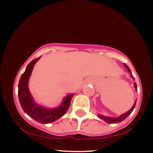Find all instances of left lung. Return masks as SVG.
<instances>
[{"mask_svg": "<svg viewBox=\"0 0 153 153\" xmlns=\"http://www.w3.org/2000/svg\"><path fill=\"white\" fill-rule=\"evenodd\" d=\"M124 65L126 68H127L128 72L130 73L129 76H130L131 78L133 79V80H134V78L133 77L132 74H131V72L130 71V69H129V67L127 66V65L124 63ZM134 86L135 90L137 91V87L136 82H134ZM136 103H137V99L135 100L134 103L133 104L132 107H131L130 109L128 111L125 112V113H124V114H121L120 116H119V117H108V116H104V115H102V114H98V117H99V119H103V121H105V122H106V123H108V124H117V123H119V122H122V121H124V119H127V117H129V115H130V114L131 113V112H132V111L134 110L135 105H136Z\"/></svg>", "mask_w": 153, "mask_h": 153, "instance_id": "8db88e82", "label": "left lung"}]
</instances>
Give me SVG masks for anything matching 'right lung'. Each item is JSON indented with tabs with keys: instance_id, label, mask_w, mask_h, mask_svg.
<instances>
[{
	"instance_id": "add662e5",
	"label": "right lung",
	"mask_w": 153,
	"mask_h": 153,
	"mask_svg": "<svg viewBox=\"0 0 153 153\" xmlns=\"http://www.w3.org/2000/svg\"><path fill=\"white\" fill-rule=\"evenodd\" d=\"M40 57L31 61L21 76L19 82L18 96L22 109L26 114L36 122L45 124L57 120L68 111L74 94H68L63 98L61 104L55 108H47L35 101L29 91V80L33 68Z\"/></svg>"
}]
</instances>
